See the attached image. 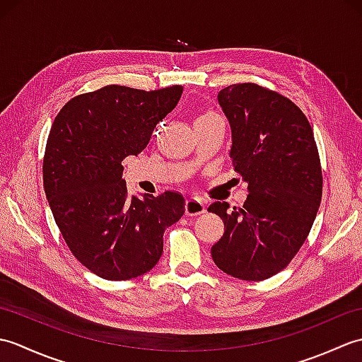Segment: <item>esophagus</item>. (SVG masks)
Masks as SVG:
<instances>
[{
  "label": "esophagus",
  "instance_id": "34e87169",
  "mask_svg": "<svg viewBox=\"0 0 362 362\" xmlns=\"http://www.w3.org/2000/svg\"><path fill=\"white\" fill-rule=\"evenodd\" d=\"M185 213L188 216H197L205 213V204L199 197H189L185 204Z\"/></svg>",
  "mask_w": 362,
  "mask_h": 362
}]
</instances>
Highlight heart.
<instances>
[{"label": "heart", "mask_w": 362, "mask_h": 362, "mask_svg": "<svg viewBox=\"0 0 362 362\" xmlns=\"http://www.w3.org/2000/svg\"><path fill=\"white\" fill-rule=\"evenodd\" d=\"M205 115H211V113H204V115H201V117H205Z\"/></svg>", "instance_id": "heart-1"}]
</instances>
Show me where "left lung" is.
<instances>
[{
  "instance_id": "left-lung-1",
  "label": "left lung",
  "mask_w": 362,
  "mask_h": 362,
  "mask_svg": "<svg viewBox=\"0 0 362 362\" xmlns=\"http://www.w3.org/2000/svg\"><path fill=\"white\" fill-rule=\"evenodd\" d=\"M218 101L232 126V163L247 185V201L209 211L224 221L211 247L222 272L261 281L286 267L302 247L322 201V166L308 118L280 93L258 83H233Z\"/></svg>"
}]
</instances>
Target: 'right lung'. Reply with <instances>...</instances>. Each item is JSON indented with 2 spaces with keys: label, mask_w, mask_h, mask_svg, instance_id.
<instances>
[{
  "label": "right lung",
  "mask_w": 362,
  "mask_h": 362,
  "mask_svg": "<svg viewBox=\"0 0 362 362\" xmlns=\"http://www.w3.org/2000/svg\"><path fill=\"white\" fill-rule=\"evenodd\" d=\"M182 86H105L70 99L57 113L43 157V187L73 255L105 280H130L158 263L163 233L185 213L177 191L127 194L122 160L138 156Z\"/></svg>",
  "instance_id": "obj_1"
}]
</instances>
